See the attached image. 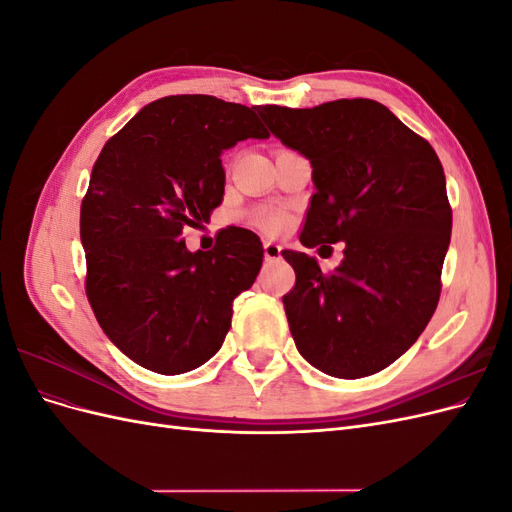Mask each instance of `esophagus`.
<instances>
[{
  "label": "esophagus",
  "instance_id": "34e87169",
  "mask_svg": "<svg viewBox=\"0 0 512 512\" xmlns=\"http://www.w3.org/2000/svg\"><path fill=\"white\" fill-rule=\"evenodd\" d=\"M282 258V247L277 245V243H265V260L267 262H275V260H280Z\"/></svg>",
  "mask_w": 512,
  "mask_h": 512
}]
</instances>
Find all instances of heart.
Masks as SVG:
<instances>
[{
    "instance_id": "heart-1",
    "label": "heart",
    "mask_w": 512,
    "mask_h": 512,
    "mask_svg": "<svg viewBox=\"0 0 512 512\" xmlns=\"http://www.w3.org/2000/svg\"><path fill=\"white\" fill-rule=\"evenodd\" d=\"M256 226H260L262 230L267 232H277L284 226V215L277 213V211H258L256 218H254Z\"/></svg>"
}]
</instances>
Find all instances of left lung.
I'll return each instance as SVG.
<instances>
[{"mask_svg": "<svg viewBox=\"0 0 512 512\" xmlns=\"http://www.w3.org/2000/svg\"><path fill=\"white\" fill-rule=\"evenodd\" d=\"M280 141L312 162L316 194L299 241H344L335 273L284 250L297 282L284 294L294 344L335 378H363L397 361L440 299L453 211L433 147L376 100L314 108L260 106Z\"/></svg>", "mask_w": 512, "mask_h": 512, "instance_id": "left-lung-1", "label": "left lung"}]
</instances>
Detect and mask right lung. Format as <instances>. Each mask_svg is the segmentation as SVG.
Masks as SVG:
<instances>
[{
    "label": "right lung",
    "instance_id": "right-lung-1",
    "mask_svg": "<svg viewBox=\"0 0 512 512\" xmlns=\"http://www.w3.org/2000/svg\"><path fill=\"white\" fill-rule=\"evenodd\" d=\"M254 111L215 96L160 98L108 138L91 170L87 299L106 337L156 374H185L222 348L232 301L262 267L252 230L224 228L209 252L181 239L222 203V151L269 136Z\"/></svg>",
    "mask_w": 512,
    "mask_h": 512
}]
</instances>
